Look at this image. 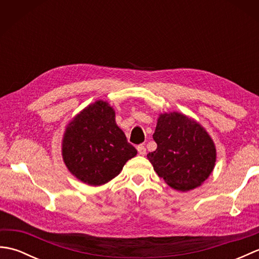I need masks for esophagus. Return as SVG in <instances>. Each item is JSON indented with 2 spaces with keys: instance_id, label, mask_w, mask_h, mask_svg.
Returning a JSON list of instances; mask_svg holds the SVG:
<instances>
[{
  "instance_id": "esophagus-1",
  "label": "esophagus",
  "mask_w": 259,
  "mask_h": 259,
  "mask_svg": "<svg viewBox=\"0 0 259 259\" xmlns=\"http://www.w3.org/2000/svg\"><path fill=\"white\" fill-rule=\"evenodd\" d=\"M137 150H138V153L140 156H145L147 153V150L144 145H139L138 147H137Z\"/></svg>"
}]
</instances>
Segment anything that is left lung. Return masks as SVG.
<instances>
[{
	"label": "left lung",
	"instance_id": "left-lung-1",
	"mask_svg": "<svg viewBox=\"0 0 259 259\" xmlns=\"http://www.w3.org/2000/svg\"><path fill=\"white\" fill-rule=\"evenodd\" d=\"M152 138L157 149L147 157L159 177L171 188L192 190L212 172L216 146L195 119L177 111L160 113Z\"/></svg>",
	"mask_w": 259,
	"mask_h": 259
}]
</instances>
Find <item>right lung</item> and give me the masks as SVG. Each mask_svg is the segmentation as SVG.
<instances>
[{
	"label": "right lung",
	"instance_id": "1",
	"mask_svg": "<svg viewBox=\"0 0 259 259\" xmlns=\"http://www.w3.org/2000/svg\"><path fill=\"white\" fill-rule=\"evenodd\" d=\"M136 148L115 123L114 109L97 100L75 114L65 126L62 158L69 171L89 186L109 183L125 162L136 157Z\"/></svg>",
	"mask_w": 259,
	"mask_h": 259
}]
</instances>
